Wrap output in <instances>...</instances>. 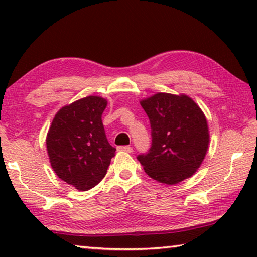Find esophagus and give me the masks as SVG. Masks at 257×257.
Instances as JSON below:
<instances>
[{
  "label": "esophagus",
  "mask_w": 257,
  "mask_h": 257,
  "mask_svg": "<svg viewBox=\"0 0 257 257\" xmlns=\"http://www.w3.org/2000/svg\"><path fill=\"white\" fill-rule=\"evenodd\" d=\"M118 150L122 152H128V153H132L133 152V149L130 146H119Z\"/></svg>",
  "instance_id": "34e87169"
}]
</instances>
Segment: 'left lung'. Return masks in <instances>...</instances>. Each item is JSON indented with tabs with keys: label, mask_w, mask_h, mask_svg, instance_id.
Masks as SVG:
<instances>
[{
	"label": "left lung",
	"mask_w": 257,
	"mask_h": 257,
	"mask_svg": "<svg viewBox=\"0 0 257 257\" xmlns=\"http://www.w3.org/2000/svg\"><path fill=\"white\" fill-rule=\"evenodd\" d=\"M149 116L152 146L137 159L146 175L164 185L190 178L201 167L210 145L206 116L185 94L156 93L141 101Z\"/></svg>",
	"instance_id": "1"
}]
</instances>
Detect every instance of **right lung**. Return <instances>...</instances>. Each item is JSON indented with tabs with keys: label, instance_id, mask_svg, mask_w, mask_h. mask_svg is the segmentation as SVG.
Segmentation results:
<instances>
[{
	"label": "right lung",
	"instance_id": "add662e5",
	"mask_svg": "<svg viewBox=\"0 0 257 257\" xmlns=\"http://www.w3.org/2000/svg\"><path fill=\"white\" fill-rule=\"evenodd\" d=\"M107 101L87 96L61 107L46 136L51 167L61 180L86 191L106 175L115 149L105 136L102 114Z\"/></svg>",
	"mask_w": 257,
	"mask_h": 257
}]
</instances>
